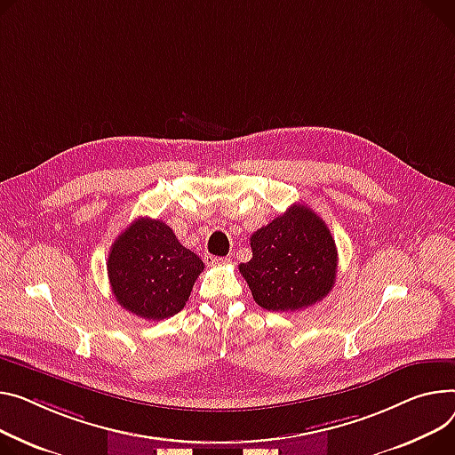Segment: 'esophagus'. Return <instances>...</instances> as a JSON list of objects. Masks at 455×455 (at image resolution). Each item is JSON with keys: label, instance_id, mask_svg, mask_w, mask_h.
<instances>
[{"label": "esophagus", "instance_id": "34e87169", "mask_svg": "<svg viewBox=\"0 0 455 455\" xmlns=\"http://www.w3.org/2000/svg\"><path fill=\"white\" fill-rule=\"evenodd\" d=\"M230 259L228 258H220V256H206L204 258V263L208 267H214V265H223V263H228Z\"/></svg>", "mask_w": 455, "mask_h": 455}]
</instances>
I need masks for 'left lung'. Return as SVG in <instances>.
<instances>
[{"label": "left lung", "mask_w": 455, "mask_h": 455, "mask_svg": "<svg viewBox=\"0 0 455 455\" xmlns=\"http://www.w3.org/2000/svg\"><path fill=\"white\" fill-rule=\"evenodd\" d=\"M252 258L239 265L256 304L267 311H299L323 299L337 280V245L322 218L306 204L256 230Z\"/></svg>", "instance_id": "8db88e82"}]
</instances>
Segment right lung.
Wrapping results in <instances>:
<instances>
[{"instance_id":"obj_1","label":"right lung","mask_w":455,"mask_h":455,"mask_svg":"<svg viewBox=\"0 0 455 455\" xmlns=\"http://www.w3.org/2000/svg\"><path fill=\"white\" fill-rule=\"evenodd\" d=\"M204 263L179 243L173 230L149 218L135 220L111 245L108 278L115 299L144 320H164L187 306Z\"/></svg>"}]
</instances>
